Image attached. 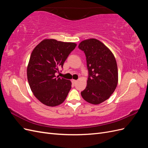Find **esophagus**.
Here are the masks:
<instances>
[{"label":"esophagus","mask_w":148,"mask_h":148,"mask_svg":"<svg viewBox=\"0 0 148 148\" xmlns=\"http://www.w3.org/2000/svg\"><path fill=\"white\" fill-rule=\"evenodd\" d=\"M71 82H72L73 84H75L77 82V80H75V79H72V80H71Z\"/></svg>","instance_id":"34e87169"}]
</instances>
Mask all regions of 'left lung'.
Segmentation results:
<instances>
[{
	"label": "left lung",
	"instance_id": "1",
	"mask_svg": "<svg viewBox=\"0 0 148 148\" xmlns=\"http://www.w3.org/2000/svg\"><path fill=\"white\" fill-rule=\"evenodd\" d=\"M78 48L85 53L88 70L87 86L81 95L88 102L99 104L109 99L117 87L118 70L115 57L96 39L83 41Z\"/></svg>",
	"mask_w": 148,
	"mask_h": 148
}]
</instances>
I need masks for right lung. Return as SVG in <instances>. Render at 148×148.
<instances>
[{
    "label": "right lung",
    "instance_id": "add662e5",
    "mask_svg": "<svg viewBox=\"0 0 148 148\" xmlns=\"http://www.w3.org/2000/svg\"><path fill=\"white\" fill-rule=\"evenodd\" d=\"M77 46L74 42L44 39L36 46L29 59L27 77L31 91L37 99L47 106L63 102L71 88L70 80L56 77L59 69Z\"/></svg>",
    "mask_w": 148,
    "mask_h": 148
}]
</instances>
